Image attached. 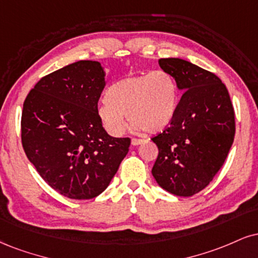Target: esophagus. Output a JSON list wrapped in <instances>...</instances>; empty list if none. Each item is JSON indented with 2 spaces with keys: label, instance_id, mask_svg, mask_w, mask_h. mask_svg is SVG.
I'll return each mask as SVG.
<instances>
[{
  "label": "esophagus",
  "instance_id": "34e87169",
  "mask_svg": "<svg viewBox=\"0 0 258 258\" xmlns=\"http://www.w3.org/2000/svg\"><path fill=\"white\" fill-rule=\"evenodd\" d=\"M143 142H144V139H137V138H133L132 141H131V144H132V145H135V147H136V145L142 144Z\"/></svg>",
  "mask_w": 258,
  "mask_h": 258
}]
</instances>
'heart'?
<instances>
[{
	"label": "heart",
	"mask_w": 258,
	"mask_h": 258,
	"mask_svg": "<svg viewBox=\"0 0 258 258\" xmlns=\"http://www.w3.org/2000/svg\"><path fill=\"white\" fill-rule=\"evenodd\" d=\"M176 101L174 78L164 71H154L113 84L108 89L107 98L98 104L97 115L103 128L113 137H120L125 132V114L133 128L156 133L170 123Z\"/></svg>",
	"instance_id": "obj_1"
}]
</instances>
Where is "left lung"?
<instances>
[{"instance_id":"left-lung-1","label":"left lung","mask_w":258,"mask_h":258,"mask_svg":"<svg viewBox=\"0 0 258 258\" xmlns=\"http://www.w3.org/2000/svg\"><path fill=\"white\" fill-rule=\"evenodd\" d=\"M159 64L184 94L169 126L151 138L159 148L151 173L166 191L190 197L207 187L225 162L234 141V109L214 73L176 57Z\"/></svg>"}]
</instances>
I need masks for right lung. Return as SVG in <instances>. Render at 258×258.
<instances>
[{"label":"right lung","instance_id":"obj_1","mask_svg":"<svg viewBox=\"0 0 258 258\" xmlns=\"http://www.w3.org/2000/svg\"><path fill=\"white\" fill-rule=\"evenodd\" d=\"M104 86L99 62L78 61L43 77L24 102L25 154L46 184L72 200L102 194L131 144L108 135L98 119Z\"/></svg>","mask_w":258,"mask_h":258}]
</instances>
